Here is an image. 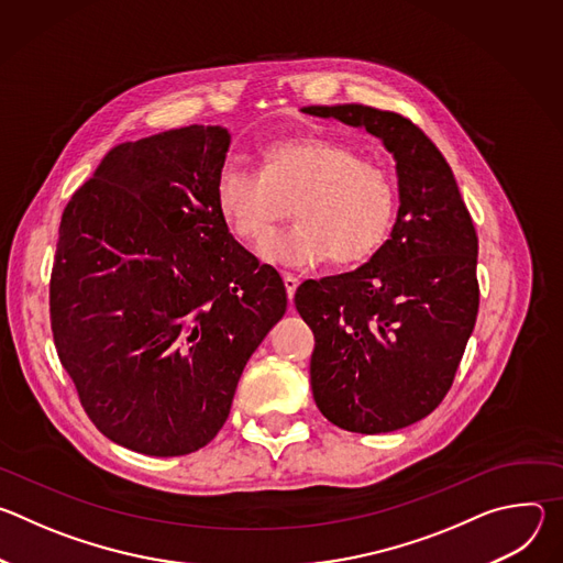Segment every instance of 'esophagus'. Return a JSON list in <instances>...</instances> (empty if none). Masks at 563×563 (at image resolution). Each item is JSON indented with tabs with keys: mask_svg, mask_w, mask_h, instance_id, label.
<instances>
[{
	"mask_svg": "<svg viewBox=\"0 0 563 563\" xmlns=\"http://www.w3.org/2000/svg\"><path fill=\"white\" fill-rule=\"evenodd\" d=\"M283 283H285V289H287V298L289 302H294V294H296V287H298V278L294 274H283Z\"/></svg>",
	"mask_w": 563,
	"mask_h": 563,
	"instance_id": "1",
	"label": "esophagus"
}]
</instances>
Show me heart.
Here are the masks:
<instances>
[{"label": "heart", "instance_id": "b5f03b06", "mask_svg": "<svg viewBox=\"0 0 563 563\" xmlns=\"http://www.w3.org/2000/svg\"><path fill=\"white\" fill-rule=\"evenodd\" d=\"M216 202L233 235L263 240L289 216L296 227L267 238L258 254L272 265L313 267L334 258L354 265L387 240L396 211L391 176L339 140L296 137L272 144L263 174L229 159Z\"/></svg>", "mask_w": 563, "mask_h": 563}]
</instances>
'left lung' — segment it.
<instances>
[{
  "instance_id": "left-lung-1",
  "label": "left lung",
  "mask_w": 563,
  "mask_h": 563,
  "mask_svg": "<svg viewBox=\"0 0 563 563\" xmlns=\"http://www.w3.org/2000/svg\"><path fill=\"white\" fill-rule=\"evenodd\" d=\"M302 113L365 129L396 163L389 240L358 269L307 280L296 309L311 328V391L328 421L380 434L426 419L448 394L478 311V240L454 174L408 118L365 104Z\"/></svg>"
}]
</instances>
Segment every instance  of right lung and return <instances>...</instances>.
Segmentation results:
<instances>
[{"label":"right lung","mask_w":563,"mask_h":563,"mask_svg":"<svg viewBox=\"0 0 563 563\" xmlns=\"http://www.w3.org/2000/svg\"><path fill=\"white\" fill-rule=\"evenodd\" d=\"M229 144L224 126L202 124L122 142L62 213L57 356L96 428L140 454L205 448L287 309L278 272L218 209Z\"/></svg>","instance_id":"obj_1"}]
</instances>
